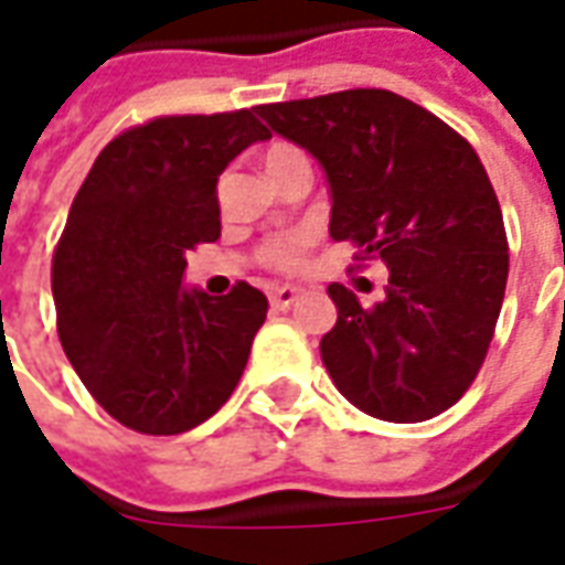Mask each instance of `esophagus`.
I'll list each match as a JSON object with an SVG mask.
<instances>
[{"label":"esophagus","instance_id":"esophagus-1","mask_svg":"<svg viewBox=\"0 0 565 565\" xmlns=\"http://www.w3.org/2000/svg\"><path fill=\"white\" fill-rule=\"evenodd\" d=\"M296 299H299V290H296V287H275L269 296V302L275 311H287V308L294 306Z\"/></svg>","mask_w":565,"mask_h":565}]
</instances>
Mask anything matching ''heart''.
<instances>
[{
	"label": "heart",
	"instance_id": "obj_1",
	"mask_svg": "<svg viewBox=\"0 0 565 565\" xmlns=\"http://www.w3.org/2000/svg\"><path fill=\"white\" fill-rule=\"evenodd\" d=\"M302 157V150L294 148V145H287V141H271L266 153H263V166H266V172H275V169H281L287 162H294ZM308 250V235H287V238H275L269 245L263 247V263L269 266V269L278 271H294L302 266V259H306Z\"/></svg>",
	"mask_w": 565,
	"mask_h": 565
}]
</instances>
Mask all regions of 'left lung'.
Here are the masks:
<instances>
[{
	"label": "left lung",
	"mask_w": 565,
	"mask_h": 565,
	"mask_svg": "<svg viewBox=\"0 0 565 565\" xmlns=\"http://www.w3.org/2000/svg\"><path fill=\"white\" fill-rule=\"evenodd\" d=\"M271 132L306 148L330 184V235L387 266L384 299L360 306L330 284L339 320L320 356L360 412L417 424L469 391L497 330L509 242L472 145L391 90L257 105Z\"/></svg>",
	"instance_id": "1"
}]
</instances>
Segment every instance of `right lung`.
Returning a JSON list of instances; mask_svg holds the SVG:
<instances>
[{"label": "right lung", "instance_id": "obj_1", "mask_svg": "<svg viewBox=\"0 0 565 565\" xmlns=\"http://www.w3.org/2000/svg\"><path fill=\"white\" fill-rule=\"evenodd\" d=\"M266 139L247 108L157 117L108 141L72 202L51 269L56 332L93 399L136 433L193 429L245 372L269 299L181 278L186 250L221 235V172Z\"/></svg>", "mask_w": 565, "mask_h": 565}]
</instances>
